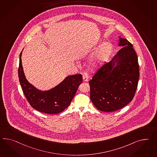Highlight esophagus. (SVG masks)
Here are the masks:
<instances>
[{
  "mask_svg": "<svg viewBox=\"0 0 157 157\" xmlns=\"http://www.w3.org/2000/svg\"><path fill=\"white\" fill-rule=\"evenodd\" d=\"M89 76L88 74L86 73H84L82 75V79L84 81H88Z\"/></svg>",
  "mask_w": 157,
  "mask_h": 157,
  "instance_id": "1",
  "label": "esophagus"
}]
</instances>
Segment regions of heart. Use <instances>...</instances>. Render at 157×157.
<instances>
[{
  "mask_svg": "<svg viewBox=\"0 0 157 157\" xmlns=\"http://www.w3.org/2000/svg\"><path fill=\"white\" fill-rule=\"evenodd\" d=\"M93 49H97L92 60L93 64L95 65L104 64L109 60L112 53V45L108 42L96 45Z\"/></svg>",
  "mask_w": 157,
  "mask_h": 157,
  "instance_id": "1",
  "label": "heart"
}]
</instances>
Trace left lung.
Masks as SVG:
<instances>
[{"label":"left lung","instance_id":"left-lung-1","mask_svg":"<svg viewBox=\"0 0 157 157\" xmlns=\"http://www.w3.org/2000/svg\"><path fill=\"white\" fill-rule=\"evenodd\" d=\"M118 45L123 48L89 82L93 104L105 112L116 111L132 101L140 77L138 57L133 45L120 37Z\"/></svg>","mask_w":157,"mask_h":157}]
</instances>
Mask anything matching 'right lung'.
<instances>
[{"mask_svg": "<svg viewBox=\"0 0 157 157\" xmlns=\"http://www.w3.org/2000/svg\"><path fill=\"white\" fill-rule=\"evenodd\" d=\"M20 54L18 75L24 96L33 108L47 114H57L67 108L82 83L81 74L67 77L55 88L41 91L28 82L24 75Z\"/></svg>", "mask_w": 157, "mask_h": 157, "instance_id": "obj_1", "label": "right lung"}]
</instances>
